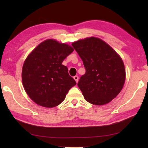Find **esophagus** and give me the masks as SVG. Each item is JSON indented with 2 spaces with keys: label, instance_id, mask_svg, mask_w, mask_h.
Instances as JSON below:
<instances>
[{
  "label": "esophagus",
  "instance_id": "esophagus-1",
  "mask_svg": "<svg viewBox=\"0 0 148 148\" xmlns=\"http://www.w3.org/2000/svg\"><path fill=\"white\" fill-rule=\"evenodd\" d=\"M74 79L75 81H76V83H77L78 82V79H79V77H78L77 76H74Z\"/></svg>",
  "mask_w": 148,
  "mask_h": 148
}]
</instances>
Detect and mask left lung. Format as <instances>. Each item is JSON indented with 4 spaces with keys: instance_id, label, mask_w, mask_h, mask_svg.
Listing matches in <instances>:
<instances>
[{
    "instance_id": "8db88e82",
    "label": "left lung",
    "mask_w": 148,
    "mask_h": 148,
    "mask_svg": "<svg viewBox=\"0 0 148 148\" xmlns=\"http://www.w3.org/2000/svg\"><path fill=\"white\" fill-rule=\"evenodd\" d=\"M72 46L86 69L77 83L84 99L97 106L111 102L121 92L125 81L121 58L108 44L97 37L77 40Z\"/></svg>"
}]
</instances>
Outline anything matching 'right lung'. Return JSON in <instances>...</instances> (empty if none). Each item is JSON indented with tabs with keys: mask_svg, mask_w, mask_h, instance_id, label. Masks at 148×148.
Wrapping results in <instances>:
<instances>
[{
	"mask_svg": "<svg viewBox=\"0 0 148 148\" xmlns=\"http://www.w3.org/2000/svg\"><path fill=\"white\" fill-rule=\"evenodd\" d=\"M74 49L47 39L27 56L22 68V83L27 95L40 106L51 108L61 103L76 82L62 62Z\"/></svg>",
	"mask_w": 148,
	"mask_h": 148,
	"instance_id": "obj_1",
	"label": "right lung"
}]
</instances>
